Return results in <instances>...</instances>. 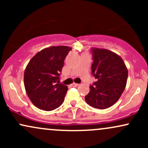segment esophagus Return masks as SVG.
I'll return each instance as SVG.
<instances>
[{
    "label": "esophagus",
    "mask_w": 148,
    "mask_h": 148,
    "mask_svg": "<svg viewBox=\"0 0 148 148\" xmlns=\"http://www.w3.org/2000/svg\"><path fill=\"white\" fill-rule=\"evenodd\" d=\"M71 86H72V87H76V86H79V84H76V83H73V84L71 85Z\"/></svg>",
    "instance_id": "esophagus-1"
}]
</instances>
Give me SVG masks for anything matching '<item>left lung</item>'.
<instances>
[{"label":"left lung","instance_id":"left-lung-1","mask_svg":"<svg viewBox=\"0 0 148 148\" xmlns=\"http://www.w3.org/2000/svg\"><path fill=\"white\" fill-rule=\"evenodd\" d=\"M92 74L97 79L85 97L86 103L105 109L118 101L127 85L128 70L122 58L105 49L92 48Z\"/></svg>","mask_w":148,"mask_h":148}]
</instances>
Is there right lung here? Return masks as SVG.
<instances>
[{
  "instance_id": "1",
  "label": "right lung",
  "mask_w": 148,
  "mask_h": 148,
  "mask_svg": "<svg viewBox=\"0 0 148 148\" xmlns=\"http://www.w3.org/2000/svg\"><path fill=\"white\" fill-rule=\"evenodd\" d=\"M72 48L58 46L45 48L30 59L24 72L25 92L40 109L52 111L63 103L68 88L59 84L64 60Z\"/></svg>"
}]
</instances>
